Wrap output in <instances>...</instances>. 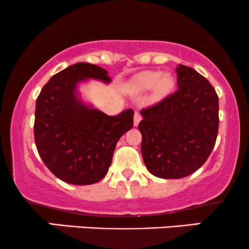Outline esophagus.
<instances>
[{
    "mask_svg": "<svg viewBox=\"0 0 249 249\" xmlns=\"http://www.w3.org/2000/svg\"><path fill=\"white\" fill-rule=\"evenodd\" d=\"M141 120H142L141 113H139V112H136L135 116H133V125H135V126H137Z\"/></svg>",
    "mask_w": 249,
    "mask_h": 249,
    "instance_id": "1",
    "label": "esophagus"
}]
</instances>
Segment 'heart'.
Instances as JSON below:
<instances>
[{
  "label": "heart",
  "mask_w": 249,
  "mask_h": 249,
  "mask_svg": "<svg viewBox=\"0 0 249 249\" xmlns=\"http://www.w3.org/2000/svg\"><path fill=\"white\" fill-rule=\"evenodd\" d=\"M136 87L139 91L154 89V99L160 100L166 97L174 89L171 76L164 75L160 71H145L136 78Z\"/></svg>",
  "instance_id": "heart-1"
}]
</instances>
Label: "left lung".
<instances>
[{
	"instance_id": "1",
	"label": "left lung",
	"mask_w": 249,
	"mask_h": 249,
	"mask_svg": "<svg viewBox=\"0 0 249 249\" xmlns=\"http://www.w3.org/2000/svg\"><path fill=\"white\" fill-rule=\"evenodd\" d=\"M178 89L141 111L142 156L160 178L189 176L208 160L218 130V97L194 68L176 67Z\"/></svg>"
}]
</instances>
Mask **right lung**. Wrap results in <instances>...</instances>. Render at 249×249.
<instances>
[{"label":"right lung","instance_id":"1","mask_svg":"<svg viewBox=\"0 0 249 249\" xmlns=\"http://www.w3.org/2000/svg\"><path fill=\"white\" fill-rule=\"evenodd\" d=\"M111 83L107 71L78 62L49 79L35 106L34 137L46 166L75 185L99 182L107 174L119 138L133 126V110L107 116L81 99L79 84Z\"/></svg>","mask_w":249,"mask_h":249}]
</instances>
